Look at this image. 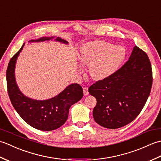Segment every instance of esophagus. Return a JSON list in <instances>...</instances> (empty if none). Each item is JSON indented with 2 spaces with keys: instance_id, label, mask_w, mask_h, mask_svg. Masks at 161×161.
<instances>
[{
  "instance_id": "1",
  "label": "esophagus",
  "mask_w": 161,
  "mask_h": 161,
  "mask_svg": "<svg viewBox=\"0 0 161 161\" xmlns=\"http://www.w3.org/2000/svg\"><path fill=\"white\" fill-rule=\"evenodd\" d=\"M83 91H84V95H87L88 94V88L87 87H84L83 88Z\"/></svg>"
}]
</instances>
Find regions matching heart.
Returning a JSON list of instances; mask_svg holds the SVG:
<instances>
[{
  "label": "heart",
  "mask_w": 161,
  "mask_h": 161,
  "mask_svg": "<svg viewBox=\"0 0 161 161\" xmlns=\"http://www.w3.org/2000/svg\"><path fill=\"white\" fill-rule=\"evenodd\" d=\"M126 54L123 46H114L103 41H94L81 47L79 59L81 63L88 65L91 77L99 81L117 72L125 61Z\"/></svg>",
  "instance_id": "b5f03b06"
}]
</instances>
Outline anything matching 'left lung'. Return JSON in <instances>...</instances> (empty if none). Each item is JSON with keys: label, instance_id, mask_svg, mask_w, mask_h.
<instances>
[{"label": "left lung", "instance_id": "1", "mask_svg": "<svg viewBox=\"0 0 161 161\" xmlns=\"http://www.w3.org/2000/svg\"><path fill=\"white\" fill-rule=\"evenodd\" d=\"M152 80L147 54L136 46L121 68L88 88L97 100L93 111L95 121L108 129L122 127L132 122L147 100Z\"/></svg>", "mask_w": 161, "mask_h": 161}]
</instances>
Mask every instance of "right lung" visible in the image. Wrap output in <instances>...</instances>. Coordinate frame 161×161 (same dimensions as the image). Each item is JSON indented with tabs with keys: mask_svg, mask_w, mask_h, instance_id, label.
<instances>
[{
	"mask_svg": "<svg viewBox=\"0 0 161 161\" xmlns=\"http://www.w3.org/2000/svg\"><path fill=\"white\" fill-rule=\"evenodd\" d=\"M52 39L68 43L66 40L55 36H43L29 42H42ZM24 45L25 43L10 59L7 69V84L10 101L21 118L32 127L42 131L57 129L67 120L71 106L82 98V87L78 84H70L55 97L45 100H34L23 95L16 84L15 66Z\"/></svg>",
	"mask_w": 161,
	"mask_h": 161,
	"instance_id": "add662e5",
	"label": "right lung"
}]
</instances>
